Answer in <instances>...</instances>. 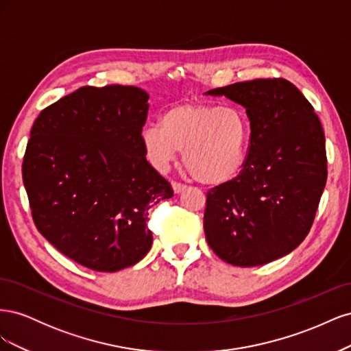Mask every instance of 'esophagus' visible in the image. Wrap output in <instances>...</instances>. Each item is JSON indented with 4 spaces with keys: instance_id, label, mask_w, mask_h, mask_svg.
I'll return each instance as SVG.
<instances>
[{
    "instance_id": "34e87169",
    "label": "esophagus",
    "mask_w": 351,
    "mask_h": 351,
    "mask_svg": "<svg viewBox=\"0 0 351 351\" xmlns=\"http://www.w3.org/2000/svg\"><path fill=\"white\" fill-rule=\"evenodd\" d=\"M171 186H173V190H174V193H176V195L183 193L184 190H186V186H184V184H182V183H176V182H173V183H171Z\"/></svg>"
}]
</instances>
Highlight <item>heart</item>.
Returning a JSON list of instances; mask_svg holds the SVG:
<instances>
[{"label":"heart","mask_w":351,"mask_h":351,"mask_svg":"<svg viewBox=\"0 0 351 351\" xmlns=\"http://www.w3.org/2000/svg\"><path fill=\"white\" fill-rule=\"evenodd\" d=\"M142 142L155 165L168 167L184 151V165L199 183L222 186L246 164L250 123L237 108L184 102L169 107L159 124L146 127Z\"/></svg>","instance_id":"obj_1"}]
</instances>
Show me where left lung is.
Here are the masks:
<instances>
[{"instance_id":"1","label":"left lung","mask_w":351,"mask_h":351,"mask_svg":"<svg viewBox=\"0 0 351 351\" xmlns=\"http://www.w3.org/2000/svg\"><path fill=\"white\" fill-rule=\"evenodd\" d=\"M206 95L241 105L252 132L240 176L206 196L209 247L234 267L284 258L309 232L326 184L322 124L285 79L240 82Z\"/></svg>"}]
</instances>
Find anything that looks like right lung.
<instances>
[{
  "mask_svg": "<svg viewBox=\"0 0 351 351\" xmlns=\"http://www.w3.org/2000/svg\"><path fill=\"white\" fill-rule=\"evenodd\" d=\"M149 95L83 86L42 111L30 130L23 184L35 224L83 267L117 272L152 246L147 210L174 192L146 161Z\"/></svg>",
  "mask_w": 351,
  "mask_h": 351,
  "instance_id": "add662e5",
  "label": "right lung"
}]
</instances>
